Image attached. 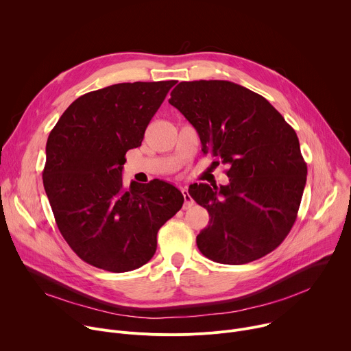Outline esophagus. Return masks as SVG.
I'll list each match as a JSON object with an SVG mask.
<instances>
[{"label":"esophagus","instance_id":"1","mask_svg":"<svg viewBox=\"0 0 351 351\" xmlns=\"http://www.w3.org/2000/svg\"><path fill=\"white\" fill-rule=\"evenodd\" d=\"M180 191H182V194H183V197H184V204H183V208H184V210H187V208L193 207V206H194V199H193V198H191V195L189 194L187 187H180Z\"/></svg>","mask_w":351,"mask_h":351}]
</instances>
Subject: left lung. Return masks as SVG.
<instances>
[{
	"label": "left lung",
	"mask_w": 351,
	"mask_h": 351,
	"mask_svg": "<svg viewBox=\"0 0 351 351\" xmlns=\"http://www.w3.org/2000/svg\"><path fill=\"white\" fill-rule=\"evenodd\" d=\"M169 104L194 126L204 154L229 167L226 186L189 189L211 217L197 236L199 252L228 265L274 252L297 218L307 180L293 128L263 95L228 80L180 82Z\"/></svg>",
	"instance_id": "1"
}]
</instances>
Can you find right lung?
<instances>
[{
	"mask_svg": "<svg viewBox=\"0 0 351 351\" xmlns=\"http://www.w3.org/2000/svg\"><path fill=\"white\" fill-rule=\"evenodd\" d=\"M176 80L118 83L90 91L66 108L45 145L43 183L66 243L87 264L128 272L153 258L157 233L183 206L162 180L122 182L125 154Z\"/></svg>",
	"mask_w": 351,
	"mask_h": 351,
	"instance_id": "obj_1",
	"label": "right lung"
}]
</instances>
